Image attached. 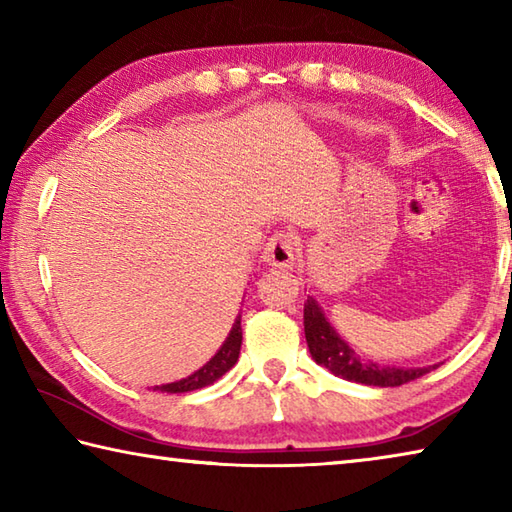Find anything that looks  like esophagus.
I'll return each mask as SVG.
<instances>
[{"mask_svg":"<svg viewBox=\"0 0 512 512\" xmlns=\"http://www.w3.org/2000/svg\"><path fill=\"white\" fill-rule=\"evenodd\" d=\"M293 259H296V241H293L289 232H275V235L268 239L264 250L266 266L287 268L293 264Z\"/></svg>","mask_w":512,"mask_h":512,"instance_id":"1","label":"esophagus"}]
</instances>
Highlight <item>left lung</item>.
<instances>
[{"mask_svg":"<svg viewBox=\"0 0 512 512\" xmlns=\"http://www.w3.org/2000/svg\"><path fill=\"white\" fill-rule=\"evenodd\" d=\"M305 336L311 359H314L318 366L327 368L336 377L357 381V384L381 388L402 386L436 368H397L361 359L359 354L341 339V334L336 332L332 323H329L323 307L318 305V300L314 296H307L305 302Z\"/></svg>","mask_w":512,"mask_h":512,"instance_id":"left-lung-1","label":"left lung"}]
</instances>
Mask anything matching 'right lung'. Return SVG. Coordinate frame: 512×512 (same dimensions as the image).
I'll return each instance as SVG.
<instances>
[{
	"instance_id": "add662e5",
	"label": "right lung",
	"mask_w": 512,
	"mask_h": 512,
	"mask_svg": "<svg viewBox=\"0 0 512 512\" xmlns=\"http://www.w3.org/2000/svg\"><path fill=\"white\" fill-rule=\"evenodd\" d=\"M239 350H241V314L235 318L232 323L230 334L225 336V341L219 350H216L214 357L205 363L203 368H198L192 375L180 379V381H171V384H162V386H153V391L160 393H189L196 391V388H205L214 384L216 379L223 377L232 366H235L239 359Z\"/></svg>"
}]
</instances>
